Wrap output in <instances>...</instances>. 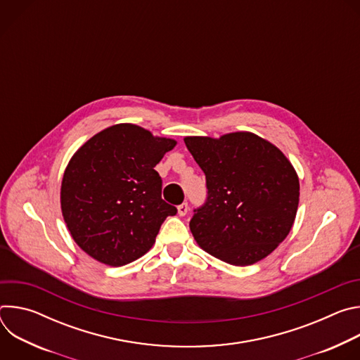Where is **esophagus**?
<instances>
[{
    "instance_id": "esophagus-1",
    "label": "esophagus",
    "mask_w": 360,
    "mask_h": 360,
    "mask_svg": "<svg viewBox=\"0 0 360 360\" xmlns=\"http://www.w3.org/2000/svg\"><path fill=\"white\" fill-rule=\"evenodd\" d=\"M188 210H189V207H188L186 202L181 203L179 207H178V215H179V217H185V215L188 214Z\"/></svg>"
}]
</instances>
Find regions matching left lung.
<instances>
[{
	"mask_svg": "<svg viewBox=\"0 0 360 360\" xmlns=\"http://www.w3.org/2000/svg\"><path fill=\"white\" fill-rule=\"evenodd\" d=\"M184 141L207 178V200L189 222L198 245L235 266L266 258L296 217L299 178L292 164L252 132Z\"/></svg>",
	"mask_w": 360,
	"mask_h": 360,
	"instance_id": "8db88e82",
	"label": "left lung"
}]
</instances>
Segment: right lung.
<instances>
[{"mask_svg":"<svg viewBox=\"0 0 360 360\" xmlns=\"http://www.w3.org/2000/svg\"><path fill=\"white\" fill-rule=\"evenodd\" d=\"M176 145L169 138L118 124L88 139L71 158L61 184V210L77 245L110 266L145 255L176 208L162 196L153 169Z\"/></svg>","mask_w":360,"mask_h":360,"instance_id":"obj_1","label":"right lung"}]
</instances>
